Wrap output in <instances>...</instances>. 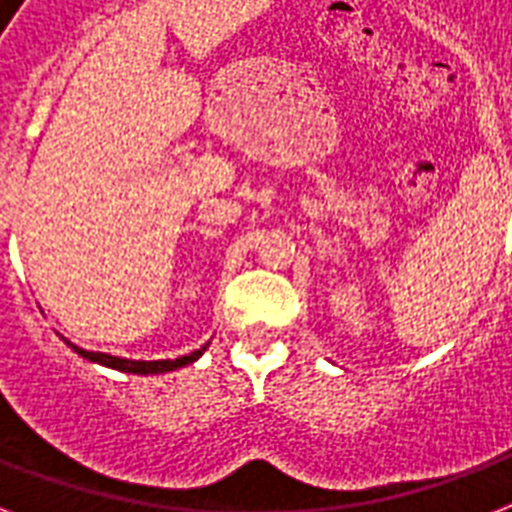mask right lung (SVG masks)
<instances>
[{"instance_id": "right-lung-1", "label": "right lung", "mask_w": 512, "mask_h": 512, "mask_svg": "<svg viewBox=\"0 0 512 512\" xmlns=\"http://www.w3.org/2000/svg\"><path fill=\"white\" fill-rule=\"evenodd\" d=\"M68 342V340H66ZM71 345V342H68ZM71 348L79 353V356L90 358V361H98L103 366H111V369H119V372H130V374H162V372H175L180 366L193 364L196 358L207 350V345H201L199 350H193L191 356H180L172 358V361H130V358H119V356H108V353H92V350H82L71 345Z\"/></svg>"}]
</instances>
